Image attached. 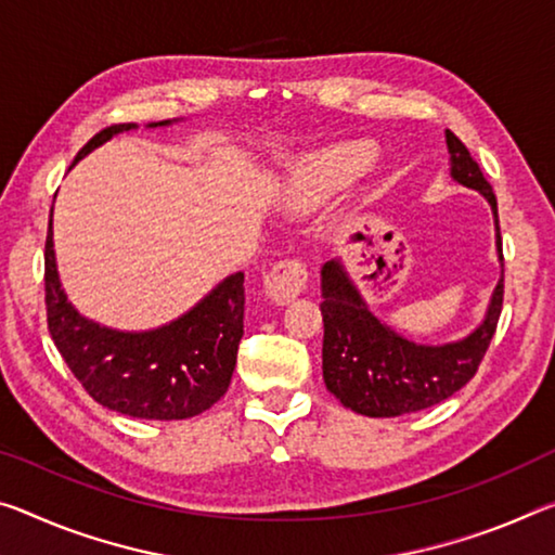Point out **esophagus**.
Here are the masks:
<instances>
[{
    "label": "esophagus",
    "instance_id": "1",
    "mask_svg": "<svg viewBox=\"0 0 555 555\" xmlns=\"http://www.w3.org/2000/svg\"><path fill=\"white\" fill-rule=\"evenodd\" d=\"M306 281H309V271L298 259L279 261L274 269L263 276V292L271 301L279 306L292 304L294 298L306 292Z\"/></svg>",
    "mask_w": 555,
    "mask_h": 555
}]
</instances>
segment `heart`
Instances as JSON below:
<instances>
[{
    "instance_id": "heart-1",
    "label": "heart",
    "mask_w": 555,
    "mask_h": 555,
    "mask_svg": "<svg viewBox=\"0 0 555 555\" xmlns=\"http://www.w3.org/2000/svg\"><path fill=\"white\" fill-rule=\"evenodd\" d=\"M377 145L373 140H348L331 147H323L319 153H311L298 160L281 192L279 205L288 215L309 212L315 205H321L325 197L338 192L375 165Z\"/></svg>"
}]
</instances>
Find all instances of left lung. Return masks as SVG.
<instances>
[{"instance_id": "1", "label": "left lung", "mask_w": 555, "mask_h": 555, "mask_svg": "<svg viewBox=\"0 0 555 555\" xmlns=\"http://www.w3.org/2000/svg\"><path fill=\"white\" fill-rule=\"evenodd\" d=\"M444 138L452 180L477 190L494 212L501 279L489 298L483 321L469 336L429 346L404 338L402 333L377 319L343 261H325L321 269L323 380L325 388L358 415L398 417L452 398L477 373L494 338L501 304H504V254H501L496 197L467 145L452 130H447Z\"/></svg>"}]
</instances>
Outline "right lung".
<instances>
[{
    "label": "right lung",
    "instance_id": "obj_1",
    "mask_svg": "<svg viewBox=\"0 0 555 555\" xmlns=\"http://www.w3.org/2000/svg\"><path fill=\"white\" fill-rule=\"evenodd\" d=\"M170 122H147V128ZM133 128L135 122H120L95 133L78 151L74 165L113 135ZM43 281L51 338L76 380L103 408L138 420H188L212 408L230 388L244 336L242 271L219 281L188 313L160 328L116 331L86 319L68 301L49 219Z\"/></svg>",
    "mask_w": 555,
    "mask_h": 555
}]
</instances>
